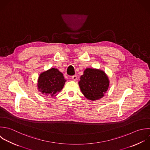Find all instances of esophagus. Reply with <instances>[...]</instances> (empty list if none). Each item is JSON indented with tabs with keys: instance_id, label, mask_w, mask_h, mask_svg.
Listing matches in <instances>:
<instances>
[{
	"instance_id": "34e87169",
	"label": "esophagus",
	"mask_w": 150,
	"mask_h": 150,
	"mask_svg": "<svg viewBox=\"0 0 150 150\" xmlns=\"http://www.w3.org/2000/svg\"><path fill=\"white\" fill-rule=\"evenodd\" d=\"M72 79L74 80V81H76L77 79V76L76 75H74L72 76Z\"/></svg>"
}]
</instances>
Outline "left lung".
Here are the masks:
<instances>
[{
  "label": "left lung",
  "mask_w": 150,
  "mask_h": 150,
  "mask_svg": "<svg viewBox=\"0 0 150 150\" xmlns=\"http://www.w3.org/2000/svg\"><path fill=\"white\" fill-rule=\"evenodd\" d=\"M78 82L83 95L92 101L99 100L105 96L109 86V79L100 69L86 68Z\"/></svg>",
  "instance_id": "8db88e82"
}]
</instances>
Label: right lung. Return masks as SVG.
<instances>
[{"label": "right lung", "mask_w": 150, "mask_h": 150, "mask_svg": "<svg viewBox=\"0 0 150 150\" xmlns=\"http://www.w3.org/2000/svg\"><path fill=\"white\" fill-rule=\"evenodd\" d=\"M37 82L38 90L50 98L57 96L62 89L66 80L58 69L52 68L41 73Z\"/></svg>", "instance_id": "add662e5"}]
</instances>
